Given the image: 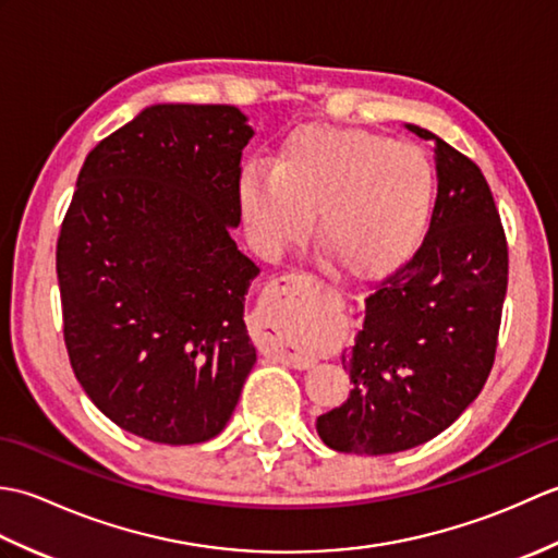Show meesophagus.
Listing matches in <instances>:
<instances>
[{
    "mask_svg": "<svg viewBox=\"0 0 558 558\" xmlns=\"http://www.w3.org/2000/svg\"><path fill=\"white\" fill-rule=\"evenodd\" d=\"M292 286H294V276H282L280 280L272 282L270 290V306H272V316L276 318H286L290 316L292 310ZM272 352L280 362H286L294 369H306L312 364L310 357H304L298 350H294L290 342H286V336H282V328L276 322V345H272Z\"/></svg>",
    "mask_w": 558,
    "mask_h": 558,
    "instance_id": "34e87169",
    "label": "esophagus"
}]
</instances>
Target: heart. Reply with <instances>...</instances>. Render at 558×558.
Returning a JSON list of instances; mask_svg holds the SVG:
<instances>
[{
  "label": "heart",
  "mask_w": 558,
  "mask_h": 558,
  "mask_svg": "<svg viewBox=\"0 0 558 558\" xmlns=\"http://www.w3.org/2000/svg\"><path fill=\"white\" fill-rule=\"evenodd\" d=\"M436 174L420 148L340 126H304L282 141L272 172L246 165L240 213L258 248L278 254L310 230L340 268L376 278L398 268L429 228Z\"/></svg>",
  "instance_id": "1"
}]
</instances>
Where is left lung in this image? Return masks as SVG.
I'll return each instance as SVG.
<instances>
[{"label":"left lung","instance_id":"left-lung-1","mask_svg":"<svg viewBox=\"0 0 558 558\" xmlns=\"http://www.w3.org/2000/svg\"><path fill=\"white\" fill-rule=\"evenodd\" d=\"M436 204L417 254L364 300L342 364L350 396L316 420L322 441L400 453L448 429L487 384L508 286V246L482 170L429 129Z\"/></svg>","mask_w":558,"mask_h":558}]
</instances>
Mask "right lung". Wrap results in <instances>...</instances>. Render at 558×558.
I'll return each mask as SVG.
<instances>
[{"label":"right lung","mask_w":558,"mask_h":558,"mask_svg":"<svg viewBox=\"0 0 558 558\" xmlns=\"http://www.w3.org/2000/svg\"><path fill=\"white\" fill-rule=\"evenodd\" d=\"M252 136L232 105H150L78 172L57 242L69 362L93 405L148 441L218 436L256 362L258 266L232 240Z\"/></svg>","instance_id":"1"}]
</instances>
